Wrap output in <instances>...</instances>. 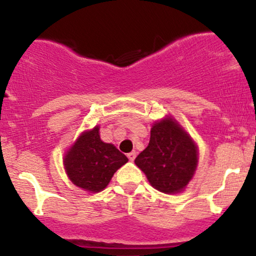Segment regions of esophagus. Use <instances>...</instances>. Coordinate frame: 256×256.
<instances>
[{"mask_svg":"<svg viewBox=\"0 0 256 256\" xmlns=\"http://www.w3.org/2000/svg\"><path fill=\"white\" fill-rule=\"evenodd\" d=\"M128 160L130 161H134V158H136V152H128Z\"/></svg>","mask_w":256,"mask_h":256,"instance_id":"34e87169","label":"esophagus"}]
</instances>
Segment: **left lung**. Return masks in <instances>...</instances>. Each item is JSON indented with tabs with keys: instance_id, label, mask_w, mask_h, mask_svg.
<instances>
[{
	"instance_id": "left-lung-1",
	"label": "left lung",
	"mask_w": 256,
	"mask_h": 256,
	"mask_svg": "<svg viewBox=\"0 0 256 256\" xmlns=\"http://www.w3.org/2000/svg\"><path fill=\"white\" fill-rule=\"evenodd\" d=\"M158 192H179L198 166V148L177 122L166 118L154 124L146 148L134 160Z\"/></svg>"
}]
</instances>
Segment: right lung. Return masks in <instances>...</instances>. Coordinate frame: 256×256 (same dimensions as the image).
I'll use <instances>...</instances> for the list:
<instances>
[{
	"instance_id": "right-lung-1",
	"label": "right lung",
	"mask_w": 256,
	"mask_h": 256,
	"mask_svg": "<svg viewBox=\"0 0 256 256\" xmlns=\"http://www.w3.org/2000/svg\"><path fill=\"white\" fill-rule=\"evenodd\" d=\"M98 130L96 126L82 134L64 161L72 183L90 192L104 190L116 170L128 161L113 144L102 142Z\"/></svg>"
}]
</instances>
